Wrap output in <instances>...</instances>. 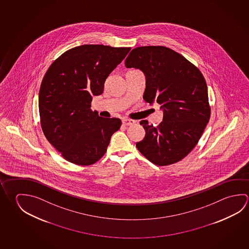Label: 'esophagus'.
Wrapping results in <instances>:
<instances>
[{"label": "esophagus", "instance_id": "esophagus-1", "mask_svg": "<svg viewBox=\"0 0 249 249\" xmlns=\"http://www.w3.org/2000/svg\"><path fill=\"white\" fill-rule=\"evenodd\" d=\"M135 123V121L130 120V119H124V120H123V124L124 126H131V125H134Z\"/></svg>", "mask_w": 249, "mask_h": 249}]
</instances>
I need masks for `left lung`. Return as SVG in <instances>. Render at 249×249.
Returning <instances> with one entry per match:
<instances>
[{
    "label": "left lung",
    "mask_w": 249,
    "mask_h": 249,
    "mask_svg": "<svg viewBox=\"0 0 249 249\" xmlns=\"http://www.w3.org/2000/svg\"><path fill=\"white\" fill-rule=\"evenodd\" d=\"M126 68H138L146 77L144 101L163 109L157 126L141 121L146 135L136 142L142 155L158 166L181 161L195 148L211 116L207 85L199 69L165 46L133 49Z\"/></svg>",
    "instance_id": "1"
}]
</instances>
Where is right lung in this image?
Returning a JSON list of instances; mask_svg holds the SVG:
<instances>
[{
  "instance_id": "right-lung-1",
  "label": "right lung",
  "mask_w": 249,
  "mask_h": 249,
  "mask_svg": "<svg viewBox=\"0 0 249 249\" xmlns=\"http://www.w3.org/2000/svg\"><path fill=\"white\" fill-rule=\"evenodd\" d=\"M130 50L84 44L66 51L49 67L40 87V123L66 161L92 165L107 152L122 121L92 112V96L103 92L106 79Z\"/></svg>"
}]
</instances>
